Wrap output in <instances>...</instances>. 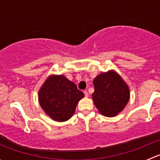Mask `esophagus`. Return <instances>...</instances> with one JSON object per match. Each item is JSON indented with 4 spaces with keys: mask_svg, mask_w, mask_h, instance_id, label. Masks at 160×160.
Wrapping results in <instances>:
<instances>
[{
    "mask_svg": "<svg viewBox=\"0 0 160 160\" xmlns=\"http://www.w3.org/2000/svg\"><path fill=\"white\" fill-rule=\"evenodd\" d=\"M83 93H84L85 97H87V98H88V97H89V93H88V92L87 91V90H84V91H83Z\"/></svg>",
    "mask_w": 160,
    "mask_h": 160,
    "instance_id": "34e87169",
    "label": "esophagus"
}]
</instances>
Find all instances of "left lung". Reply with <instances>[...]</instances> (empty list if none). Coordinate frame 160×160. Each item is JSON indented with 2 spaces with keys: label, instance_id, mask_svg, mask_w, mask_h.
<instances>
[{
  "label": "left lung",
  "instance_id": "1",
  "mask_svg": "<svg viewBox=\"0 0 160 160\" xmlns=\"http://www.w3.org/2000/svg\"><path fill=\"white\" fill-rule=\"evenodd\" d=\"M93 103L98 111L106 117H114L123 111L130 99L128 84L116 71L101 72L93 81Z\"/></svg>",
  "mask_w": 160,
  "mask_h": 160
}]
</instances>
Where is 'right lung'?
I'll return each instance as SVG.
<instances>
[{"label": "right lung", "instance_id": "right-lung-1", "mask_svg": "<svg viewBox=\"0 0 160 160\" xmlns=\"http://www.w3.org/2000/svg\"><path fill=\"white\" fill-rule=\"evenodd\" d=\"M84 93L64 75H49L38 90V102L48 116L56 122H66L75 113Z\"/></svg>", "mask_w": 160, "mask_h": 160}]
</instances>
